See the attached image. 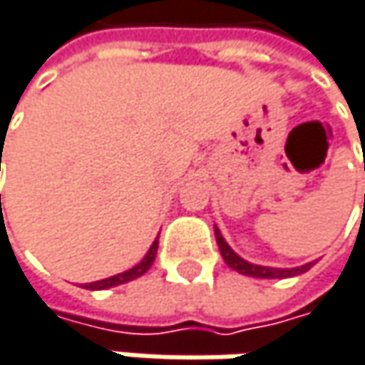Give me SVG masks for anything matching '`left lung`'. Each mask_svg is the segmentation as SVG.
Listing matches in <instances>:
<instances>
[{
	"mask_svg": "<svg viewBox=\"0 0 365 365\" xmlns=\"http://www.w3.org/2000/svg\"><path fill=\"white\" fill-rule=\"evenodd\" d=\"M216 241H218V247H220L222 257H224V262L232 268V270H237L239 274H245V276H253V278H291V276H297V274L307 272L312 266H314V262H309V264H305V266H299V268H270V266H257V264H249L245 262L241 255H237L230 245L224 241V237H222V232L218 230V226H216Z\"/></svg>",
	"mask_w": 365,
	"mask_h": 365,
	"instance_id": "1",
	"label": "left lung"
}]
</instances>
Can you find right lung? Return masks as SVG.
I'll return each instance as SVG.
<instances>
[{
  "label": "right lung",
  "instance_id": "obj_1",
  "mask_svg": "<svg viewBox=\"0 0 365 365\" xmlns=\"http://www.w3.org/2000/svg\"><path fill=\"white\" fill-rule=\"evenodd\" d=\"M158 239H160V235H158ZM158 239L151 243L149 251L145 253V257L135 266V268H130V270H126V272L122 274H116V276H110V278H103V280H97V282H89V284H85V289H91V291L112 289V287L124 284V282H128V280H135V278L143 276V274L151 268L153 259H155V253H158Z\"/></svg>",
  "mask_w": 365,
  "mask_h": 365
}]
</instances>
